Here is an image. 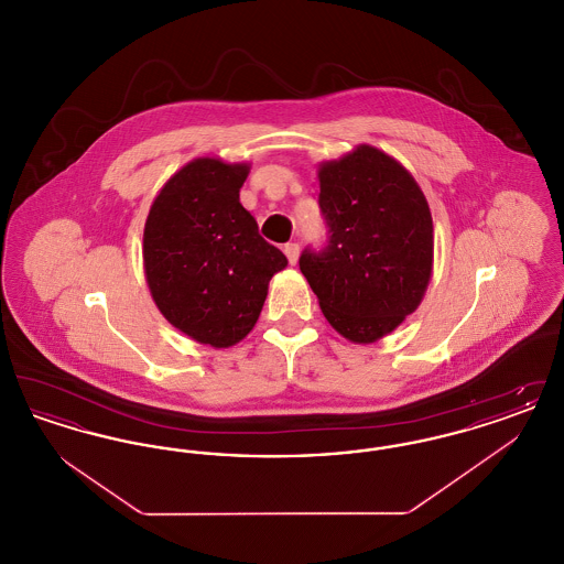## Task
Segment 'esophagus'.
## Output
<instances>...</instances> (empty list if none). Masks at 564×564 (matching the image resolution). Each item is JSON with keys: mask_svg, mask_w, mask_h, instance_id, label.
Returning <instances> with one entry per match:
<instances>
[{"mask_svg": "<svg viewBox=\"0 0 564 564\" xmlns=\"http://www.w3.org/2000/svg\"><path fill=\"white\" fill-rule=\"evenodd\" d=\"M283 251H285L290 264L294 267L295 262H297V256H300V245H297V242H288V245L283 247Z\"/></svg>", "mask_w": 564, "mask_h": 564, "instance_id": "obj_1", "label": "esophagus"}]
</instances>
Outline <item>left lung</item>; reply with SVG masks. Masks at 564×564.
I'll list each match as a JSON object with an SVG mask.
<instances>
[{
	"label": "left lung",
	"mask_w": 564,
	"mask_h": 564,
	"mask_svg": "<svg viewBox=\"0 0 564 564\" xmlns=\"http://www.w3.org/2000/svg\"><path fill=\"white\" fill-rule=\"evenodd\" d=\"M329 226L322 253L304 251L300 270L323 317L355 345H370L412 315L433 270V219L402 162L361 143L317 169Z\"/></svg>",
	"instance_id": "8db88e82"
}]
</instances>
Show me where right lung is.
<instances>
[{
	"mask_svg": "<svg viewBox=\"0 0 564 564\" xmlns=\"http://www.w3.org/2000/svg\"><path fill=\"white\" fill-rule=\"evenodd\" d=\"M249 162L194 159L156 194L143 228V270L162 317L228 349L253 329L270 279L288 258L239 200Z\"/></svg>",
	"mask_w": 564,
	"mask_h": 564,
	"instance_id": "right-lung-1",
	"label": "right lung"
}]
</instances>
